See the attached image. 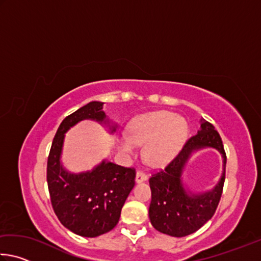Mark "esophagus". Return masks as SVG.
<instances>
[{
  "instance_id": "esophagus-1",
  "label": "esophagus",
  "mask_w": 261,
  "mask_h": 261,
  "mask_svg": "<svg viewBox=\"0 0 261 261\" xmlns=\"http://www.w3.org/2000/svg\"><path fill=\"white\" fill-rule=\"evenodd\" d=\"M147 179V175L146 173H144L143 170H138L136 174V182L137 183H141V182H145V180Z\"/></svg>"
}]
</instances>
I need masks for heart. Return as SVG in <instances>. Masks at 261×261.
<instances>
[{"label": "heart", "instance_id": "obj_1", "mask_svg": "<svg viewBox=\"0 0 261 261\" xmlns=\"http://www.w3.org/2000/svg\"><path fill=\"white\" fill-rule=\"evenodd\" d=\"M183 117L160 110L135 117L127 125V134L118 143L123 153H134L137 144L144 145V158L149 165L162 166L173 159L188 137Z\"/></svg>", "mask_w": 261, "mask_h": 261}]
</instances>
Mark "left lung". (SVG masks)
Masks as SVG:
<instances>
[{"mask_svg":"<svg viewBox=\"0 0 261 261\" xmlns=\"http://www.w3.org/2000/svg\"><path fill=\"white\" fill-rule=\"evenodd\" d=\"M200 127L196 136L187 140L177 155L149 178L152 191L149 220L158 231L166 235L184 237L197 231L214 215L222 196L227 163L222 140L210 122L201 120ZM206 147L218 149L223 154V176L210 192L198 195L188 193L181 182L184 166L194 150Z\"/></svg>","mask_w":261,"mask_h":261,"instance_id":"obj_1","label":"left lung"}]
</instances>
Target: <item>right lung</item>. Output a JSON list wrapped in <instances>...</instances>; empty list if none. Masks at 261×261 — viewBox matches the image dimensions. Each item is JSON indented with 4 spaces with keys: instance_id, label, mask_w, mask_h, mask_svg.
I'll return each mask as SVG.
<instances>
[{
    "instance_id": "right-lung-1",
    "label": "right lung",
    "mask_w": 261,
    "mask_h": 261,
    "mask_svg": "<svg viewBox=\"0 0 261 261\" xmlns=\"http://www.w3.org/2000/svg\"><path fill=\"white\" fill-rule=\"evenodd\" d=\"M103 102L92 101L64 118L53 140L47 162V183L53 210L60 222L83 237L112 230L135 187L136 169L103 160L91 171L71 174L61 163L64 134L83 120L106 123ZM112 132L115 126L110 127Z\"/></svg>"
}]
</instances>
